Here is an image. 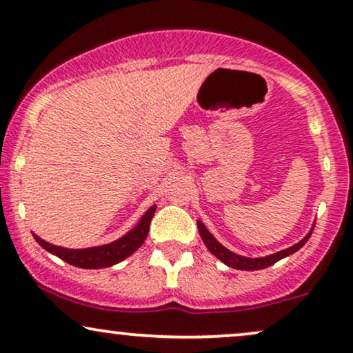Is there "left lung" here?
I'll return each instance as SVG.
<instances>
[{
	"mask_svg": "<svg viewBox=\"0 0 353 353\" xmlns=\"http://www.w3.org/2000/svg\"><path fill=\"white\" fill-rule=\"evenodd\" d=\"M316 225V223H314ZM314 225L311 227V230H309L307 235L304 236L303 240L298 241L296 245L290 246V248L286 250H281V252H276L273 254H268V256H261V258H248V256H241V254H236L230 252L228 248H225L222 243H219L217 239H215L212 233L207 230L205 225L202 223V220H197V228H199V233H201V239L203 243H205L207 248H209V252L214 254V256H217L220 261L225 263L227 266H230V268H235V270H245V271H256V270H265L268 268V266L274 265L276 261L283 260V258L290 256V254L296 253L299 248H303L305 245V241L311 239L312 235V230H314Z\"/></svg>",
	"mask_w": 353,
	"mask_h": 353,
	"instance_id": "left-lung-1",
	"label": "left lung"
}]
</instances>
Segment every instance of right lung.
<instances>
[{"instance_id":"1","label":"right lung","mask_w":353,"mask_h":353,"mask_svg":"<svg viewBox=\"0 0 353 353\" xmlns=\"http://www.w3.org/2000/svg\"><path fill=\"white\" fill-rule=\"evenodd\" d=\"M156 212V205H152L144 212V215L139 219V222L131 228L130 232H126L121 239L112 241V243L100 245V246H90V248H82V250H74V248H63V246H57L49 243V241L42 240L41 236L34 235L37 243L42 248L48 250L49 253L55 254L61 260L67 261L72 266H77V268L85 270H99V268H108V266L117 265L133 254L136 250L139 248L146 240L148 232H150V223L152 215Z\"/></svg>"}]
</instances>
